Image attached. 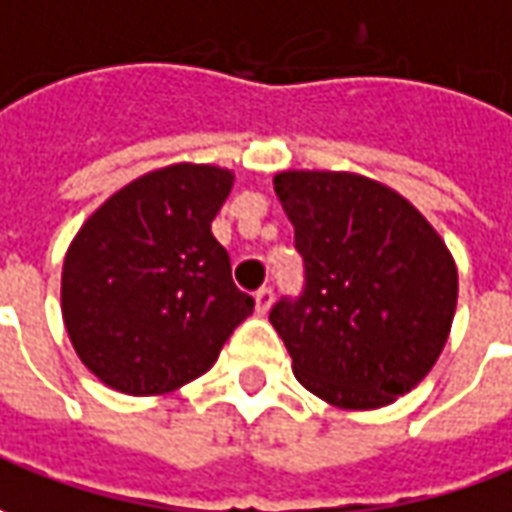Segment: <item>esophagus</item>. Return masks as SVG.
Returning a JSON list of instances; mask_svg holds the SVG:
<instances>
[{"label":"esophagus","mask_w":512,"mask_h":512,"mask_svg":"<svg viewBox=\"0 0 512 512\" xmlns=\"http://www.w3.org/2000/svg\"><path fill=\"white\" fill-rule=\"evenodd\" d=\"M253 301H256V312H259V315H267V309L273 306V290H270V287H262V290H256Z\"/></svg>","instance_id":"obj_1"}]
</instances>
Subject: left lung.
I'll return each mask as SVG.
<instances>
[{"instance_id": "left-lung-1", "label": "left lung", "mask_w": 512, "mask_h": 512, "mask_svg": "<svg viewBox=\"0 0 512 512\" xmlns=\"http://www.w3.org/2000/svg\"><path fill=\"white\" fill-rule=\"evenodd\" d=\"M303 290L270 309L298 382L343 410L410 393L438 362L457 306V267L424 214L354 172H281Z\"/></svg>"}]
</instances>
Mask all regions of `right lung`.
Here are the masks:
<instances>
[{
    "label": "right lung",
    "instance_id": "obj_1",
    "mask_svg": "<svg viewBox=\"0 0 512 512\" xmlns=\"http://www.w3.org/2000/svg\"><path fill=\"white\" fill-rule=\"evenodd\" d=\"M234 175L175 164L128 183L77 231L63 259L61 306L77 357L128 396L178 390L217 362L253 312L211 220Z\"/></svg>",
    "mask_w": 512,
    "mask_h": 512
}]
</instances>
